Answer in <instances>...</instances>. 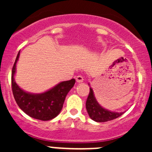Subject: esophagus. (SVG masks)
Masks as SVG:
<instances>
[{
	"label": "esophagus",
	"mask_w": 152,
	"mask_h": 152,
	"mask_svg": "<svg viewBox=\"0 0 152 152\" xmlns=\"http://www.w3.org/2000/svg\"><path fill=\"white\" fill-rule=\"evenodd\" d=\"M76 82H79V83H81V82H83V80H84L83 76H81V75H79V76H76Z\"/></svg>",
	"instance_id": "obj_1"
}]
</instances>
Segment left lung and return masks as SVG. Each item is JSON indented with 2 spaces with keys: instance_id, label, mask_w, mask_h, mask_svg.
Masks as SVG:
<instances>
[{
  "instance_id": "left-lung-1",
  "label": "left lung",
  "mask_w": 152,
  "mask_h": 152,
  "mask_svg": "<svg viewBox=\"0 0 152 152\" xmlns=\"http://www.w3.org/2000/svg\"><path fill=\"white\" fill-rule=\"evenodd\" d=\"M86 109L90 118L96 122L114 120L124 114V113H114L103 108L96 101L92 88H90V93L86 102Z\"/></svg>"
}]
</instances>
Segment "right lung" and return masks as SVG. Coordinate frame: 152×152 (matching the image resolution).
Masks as SVG:
<instances>
[{"label": "right lung", "mask_w": 152, "mask_h": 152, "mask_svg": "<svg viewBox=\"0 0 152 152\" xmlns=\"http://www.w3.org/2000/svg\"><path fill=\"white\" fill-rule=\"evenodd\" d=\"M19 56L20 51L12 70V89L15 102L26 114L33 118L41 121L54 118L62 110L67 94L74 86L76 80L72 79L62 82L40 94L26 93L20 88L14 79Z\"/></svg>", "instance_id": "right-lung-1"}]
</instances>
